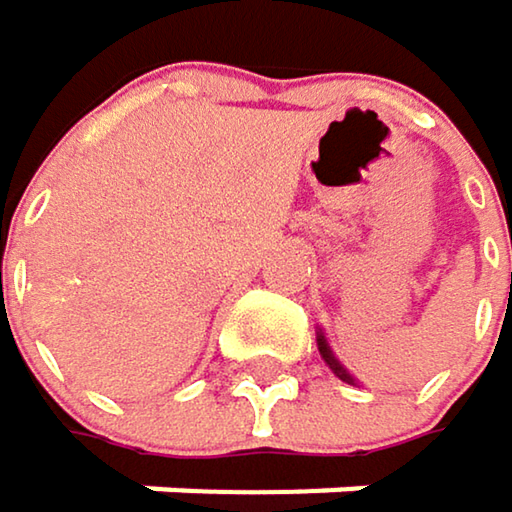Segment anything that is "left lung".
I'll return each mask as SVG.
<instances>
[{"mask_svg":"<svg viewBox=\"0 0 512 512\" xmlns=\"http://www.w3.org/2000/svg\"><path fill=\"white\" fill-rule=\"evenodd\" d=\"M319 352H322V358L328 361V367H331V370H334V373H337V376H340L343 382H352V376H349V373H346V370L340 367V361H334V355H331V349H328L325 337H319Z\"/></svg>","mask_w":512,"mask_h":512,"instance_id":"left-lung-1","label":"left lung"}]
</instances>
